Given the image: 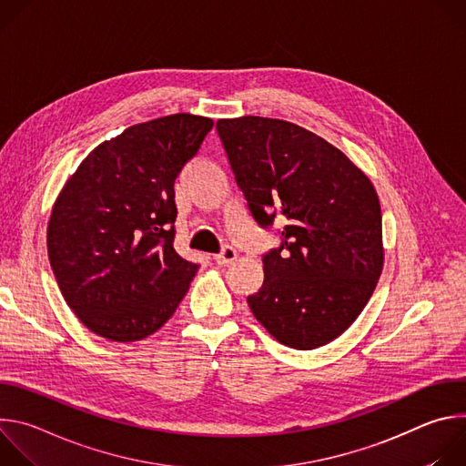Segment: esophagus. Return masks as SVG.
Instances as JSON below:
<instances>
[{"label":"esophagus","mask_w":466,"mask_h":466,"mask_svg":"<svg viewBox=\"0 0 466 466\" xmlns=\"http://www.w3.org/2000/svg\"><path fill=\"white\" fill-rule=\"evenodd\" d=\"M236 258H238V250H236L234 247H230V245H225V247L221 248V252L216 254V261H218L219 265H230Z\"/></svg>","instance_id":"34e87169"}]
</instances>
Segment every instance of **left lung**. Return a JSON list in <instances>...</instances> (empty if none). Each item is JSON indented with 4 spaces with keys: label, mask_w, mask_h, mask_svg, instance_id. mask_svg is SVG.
Here are the masks:
<instances>
[{
    "label": "left lung",
    "mask_w": 466,
    "mask_h": 466,
    "mask_svg": "<svg viewBox=\"0 0 466 466\" xmlns=\"http://www.w3.org/2000/svg\"><path fill=\"white\" fill-rule=\"evenodd\" d=\"M216 128L254 221L280 225L279 247L261 258L263 284L247 297L250 311L286 347L334 341L381 273V210L370 180L295 123L245 116Z\"/></svg>",
    "instance_id": "8db88e82"
}]
</instances>
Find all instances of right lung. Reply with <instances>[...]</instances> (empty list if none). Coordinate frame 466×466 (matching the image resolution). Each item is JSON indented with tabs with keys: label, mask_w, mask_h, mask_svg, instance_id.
Returning <instances> with one entry per match:
<instances>
[{
	"label": "right lung",
	"mask_w": 466,
	"mask_h": 466,
	"mask_svg": "<svg viewBox=\"0 0 466 466\" xmlns=\"http://www.w3.org/2000/svg\"><path fill=\"white\" fill-rule=\"evenodd\" d=\"M214 121L173 114L97 146L62 187L47 225L56 284L86 328L140 341L175 313L198 263L175 239V178Z\"/></svg>",
	"instance_id": "right-lung-1"
}]
</instances>
